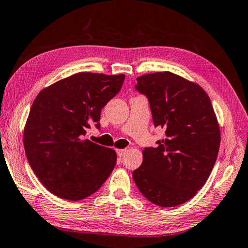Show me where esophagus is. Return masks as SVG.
<instances>
[{"label":"esophagus","instance_id":"1","mask_svg":"<svg viewBox=\"0 0 248 248\" xmlns=\"http://www.w3.org/2000/svg\"><path fill=\"white\" fill-rule=\"evenodd\" d=\"M116 152H117L119 157H123L125 155V153H126V149H117Z\"/></svg>","mask_w":248,"mask_h":248}]
</instances>
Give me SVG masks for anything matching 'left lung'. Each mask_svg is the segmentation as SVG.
<instances>
[{
    "label": "left lung",
    "instance_id": "8db88e82",
    "mask_svg": "<svg viewBox=\"0 0 248 248\" xmlns=\"http://www.w3.org/2000/svg\"><path fill=\"white\" fill-rule=\"evenodd\" d=\"M155 127L167 139L146 147L132 178L148 201L175 207L196 196L209 178L220 145L219 126L209 96L199 85L164 71L137 78Z\"/></svg>",
    "mask_w": 248,
    "mask_h": 248
}]
</instances>
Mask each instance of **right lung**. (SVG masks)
Wrapping results in <instances>:
<instances>
[{"mask_svg": "<svg viewBox=\"0 0 248 248\" xmlns=\"http://www.w3.org/2000/svg\"><path fill=\"white\" fill-rule=\"evenodd\" d=\"M124 79V74L80 72L37 95L25 128V152L35 175L52 194L84 200L111 174L116 152L84 138L92 124L100 128V111Z\"/></svg>", "mask_w": 248, "mask_h": 248, "instance_id": "obj_1", "label": "right lung"}]
</instances>
